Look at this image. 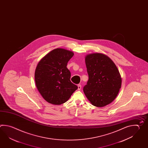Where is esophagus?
<instances>
[{
	"label": "esophagus",
	"instance_id": "esophagus-1",
	"mask_svg": "<svg viewBox=\"0 0 148 148\" xmlns=\"http://www.w3.org/2000/svg\"><path fill=\"white\" fill-rule=\"evenodd\" d=\"M77 86H78V90H81V89L82 88L81 85L78 84Z\"/></svg>",
	"mask_w": 148,
	"mask_h": 148
}]
</instances>
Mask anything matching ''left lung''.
Segmentation results:
<instances>
[{
	"label": "left lung",
	"mask_w": 148,
	"mask_h": 148,
	"mask_svg": "<svg viewBox=\"0 0 148 148\" xmlns=\"http://www.w3.org/2000/svg\"><path fill=\"white\" fill-rule=\"evenodd\" d=\"M85 64L88 80L83 88L93 106L103 107L114 100L121 87V76L114 62L101 53L88 55Z\"/></svg>",
	"instance_id": "left-lung-1"
}]
</instances>
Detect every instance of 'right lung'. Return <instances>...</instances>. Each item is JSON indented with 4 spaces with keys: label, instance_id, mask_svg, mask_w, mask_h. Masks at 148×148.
I'll list each match as a JSON object with an SVG mask.
<instances>
[{
    "label": "right lung",
    "instance_id": "obj_1",
    "mask_svg": "<svg viewBox=\"0 0 148 148\" xmlns=\"http://www.w3.org/2000/svg\"><path fill=\"white\" fill-rule=\"evenodd\" d=\"M74 54L63 48H56L39 61L35 72L37 88L49 103L60 105L66 102L78 87L71 81L67 64Z\"/></svg>",
    "mask_w": 148,
    "mask_h": 148
}]
</instances>
